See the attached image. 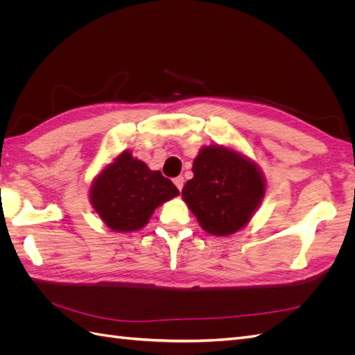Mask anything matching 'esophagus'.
I'll use <instances>...</instances> for the list:
<instances>
[{"mask_svg":"<svg viewBox=\"0 0 355 355\" xmlns=\"http://www.w3.org/2000/svg\"><path fill=\"white\" fill-rule=\"evenodd\" d=\"M173 182H175V185H176V188L180 191L182 188H184V178H182V176H178V178H175L173 179Z\"/></svg>","mask_w":355,"mask_h":355,"instance_id":"esophagus-1","label":"esophagus"}]
</instances>
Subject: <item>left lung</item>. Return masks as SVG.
<instances>
[{"mask_svg":"<svg viewBox=\"0 0 355 355\" xmlns=\"http://www.w3.org/2000/svg\"><path fill=\"white\" fill-rule=\"evenodd\" d=\"M192 173L182 198L200 227L216 237L243 230L265 198L266 180L261 167L237 148L201 146Z\"/></svg>","mask_w":355,"mask_h":355,"instance_id":"8db88e82","label":"left lung"}]
</instances>
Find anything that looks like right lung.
<instances>
[{
  "instance_id": "right-lung-1",
  "label": "right lung",
  "mask_w": 355,
  "mask_h": 355,
  "mask_svg": "<svg viewBox=\"0 0 355 355\" xmlns=\"http://www.w3.org/2000/svg\"><path fill=\"white\" fill-rule=\"evenodd\" d=\"M178 196L173 182L133 157L130 149L112 157L89 188L92 207L114 232L142 230L155 209Z\"/></svg>"
}]
</instances>
